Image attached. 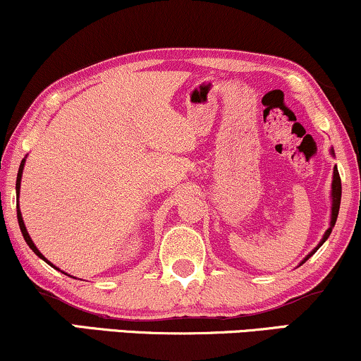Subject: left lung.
Returning a JSON list of instances; mask_svg holds the SVG:
<instances>
[{"label":"left lung","instance_id":"1","mask_svg":"<svg viewBox=\"0 0 361 361\" xmlns=\"http://www.w3.org/2000/svg\"><path fill=\"white\" fill-rule=\"evenodd\" d=\"M331 200H333V203H331V225H330V228H328L326 230V233H325V236H323V240L320 241V245L317 246V248L313 250L312 253L308 255L307 258L305 259H308L310 257H312V255L317 252L318 248H320V246L325 243V240L328 238V236H330V233H331V230H333V226H335V221H336V218H338V212H340V202H341V180H340V175H338V170H336V166H335V170H333V183H331Z\"/></svg>","mask_w":361,"mask_h":361}]
</instances>
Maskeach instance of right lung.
Masks as SVG:
<instances>
[{
	"mask_svg": "<svg viewBox=\"0 0 361 361\" xmlns=\"http://www.w3.org/2000/svg\"><path fill=\"white\" fill-rule=\"evenodd\" d=\"M23 166H25V159H23V161H21V165H20V170H18V176H16V193H18V195H20V183H21ZM18 223H20V230H21V233H23V238H25V241H26V243H28V246H30V248H31V250H33V252H35L36 255H38V257H39V258H43V259H44V262H47L48 264H51V263H49V262H48V259H47V258H44V257H43V255H41V253H39V250H38V248H36V246H35V243H33V240H31V238H30L28 231H26L25 221H23V218H21V212H20V207H18ZM51 267H53V264H51ZM56 270H58V268H56Z\"/></svg>",
	"mask_w": 361,
	"mask_h": 361,
	"instance_id": "1",
	"label": "right lung"
}]
</instances>
